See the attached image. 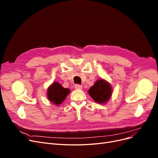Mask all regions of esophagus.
<instances>
[{
    "label": "esophagus",
    "mask_w": 158,
    "mask_h": 158,
    "mask_svg": "<svg viewBox=\"0 0 158 158\" xmlns=\"http://www.w3.org/2000/svg\"><path fill=\"white\" fill-rule=\"evenodd\" d=\"M74 87H75V88H76V89H82V85H80V84H75Z\"/></svg>",
    "instance_id": "34e87169"
}]
</instances>
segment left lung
Returning <instances> with one entry per match:
<instances>
[{
    "instance_id": "obj_1",
    "label": "left lung",
    "mask_w": 158,
    "mask_h": 158,
    "mask_svg": "<svg viewBox=\"0 0 158 158\" xmlns=\"http://www.w3.org/2000/svg\"><path fill=\"white\" fill-rule=\"evenodd\" d=\"M88 93L91 97L99 103L107 102L111 98L112 89L110 84L102 79L98 80L92 87L89 89Z\"/></svg>"
}]
</instances>
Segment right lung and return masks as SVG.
Returning <instances> with one entry per match:
<instances>
[{
	"mask_svg": "<svg viewBox=\"0 0 158 158\" xmlns=\"http://www.w3.org/2000/svg\"><path fill=\"white\" fill-rule=\"evenodd\" d=\"M69 93V89L63 88L58 82H55L50 85L47 90V98L50 102L56 106H59L64 101Z\"/></svg>",
	"mask_w": 158,
	"mask_h": 158,
	"instance_id": "1",
	"label": "right lung"
}]
</instances>
